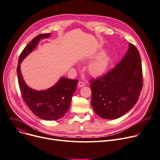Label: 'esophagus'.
I'll return each mask as SVG.
<instances>
[{
	"instance_id": "obj_1",
	"label": "esophagus",
	"mask_w": 160,
	"mask_h": 160,
	"mask_svg": "<svg viewBox=\"0 0 160 160\" xmlns=\"http://www.w3.org/2000/svg\"><path fill=\"white\" fill-rule=\"evenodd\" d=\"M85 85V83L84 82H82V81H79V82H78V86L79 87H84V86Z\"/></svg>"
}]
</instances>
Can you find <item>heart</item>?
Wrapping results in <instances>:
<instances>
[{
  "mask_svg": "<svg viewBox=\"0 0 160 160\" xmlns=\"http://www.w3.org/2000/svg\"><path fill=\"white\" fill-rule=\"evenodd\" d=\"M102 55V52L98 54L97 57L99 58L93 61L89 66V72L93 76H99L102 75L106 72L109 65V57L108 55H103L101 57Z\"/></svg>",
  "mask_w": 160,
  "mask_h": 160,
  "instance_id": "heart-1",
  "label": "heart"
}]
</instances>
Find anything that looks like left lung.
Returning a JSON list of instances; mask_svg holds the SVG:
<instances>
[{"instance_id": "obj_1", "label": "left lung", "mask_w": 160, "mask_h": 160, "mask_svg": "<svg viewBox=\"0 0 160 160\" xmlns=\"http://www.w3.org/2000/svg\"><path fill=\"white\" fill-rule=\"evenodd\" d=\"M92 105L95 112L105 119H115L137 103L143 87L142 61L137 48H129L113 69L102 77L92 79Z\"/></svg>"}]
</instances>
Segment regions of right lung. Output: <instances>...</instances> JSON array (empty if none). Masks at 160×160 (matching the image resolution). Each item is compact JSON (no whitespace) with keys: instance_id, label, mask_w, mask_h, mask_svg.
Wrapping results in <instances>:
<instances>
[{"instance_id":"add662e5","label":"right lung","mask_w":160,"mask_h":160,"mask_svg":"<svg viewBox=\"0 0 160 160\" xmlns=\"http://www.w3.org/2000/svg\"><path fill=\"white\" fill-rule=\"evenodd\" d=\"M50 35L49 33L38 35L24 48L19 57L17 72L22 98L31 111L43 120H56L62 118L68 112L78 80L62 77L52 87L37 91L26 84L20 71V63L23 59L34 50L41 39Z\"/></svg>"}]
</instances>
